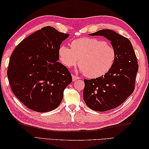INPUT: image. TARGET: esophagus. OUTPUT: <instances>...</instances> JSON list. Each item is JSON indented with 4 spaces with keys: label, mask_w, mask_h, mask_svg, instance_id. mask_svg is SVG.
<instances>
[{
    "label": "esophagus",
    "mask_w": 149,
    "mask_h": 149,
    "mask_svg": "<svg viewBox=\"0 0 149 149\" xmlns=\"http://www.w3.org/2000/svg\"><path fill=\"white\" fill-rule=\"evenodd\" d=\"M72 78H73V81H75L76 80L79 79V77H78V76H76L75 75H73L72 76Z\"/></svg>",
    "instance_id": "34e87169"
}]
</instances>
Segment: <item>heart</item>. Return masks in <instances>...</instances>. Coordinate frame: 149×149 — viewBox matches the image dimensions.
<instances>
[{
  "label": "heart",
  "instance_id": "1",
  "mask_svg": "<svg viewBox=\"0 0 149 149\" xmlns=\"http://www.w3.org/2000/svg\"><path fill=\"white\" fill-rule=\"evenodd\" d=\"M71 48L62 45L58 49L61 62L67 68L78 61L80 71L89 78H97L107 73L116 60V51L109 43L96 38L73 40ZM79 61H78V59Z\"/></svg>",
  "mask_w": 149,
  "mask_h": 149
}]
</instances>
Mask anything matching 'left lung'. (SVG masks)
<instances>
[{"mask_svg":"<svg viewBox=\"0 0 149 149\" xmlns=\"http://www.w3.org/2000/svg\"><path fill=\"white\" fill-rule=\"evenodd\" d=\"M89 35L104 37L116 51L114 65L107 73L84 80L86 104L93 111H109L120 106L134 92L139 69L137 57L130 40L113 30L102 29Z\"/></svg>","mask_w":149,"mask_h":149,"instance_id":"left-lung-1","label":"left lung"}]
</instances>
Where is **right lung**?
I'll return each mask as SVG.
<instances>
[{"label":"right lung","instance_id":"add662e5","mask_svg":"<svg viewBox=\"0 0 149 149\" xmlns=\"http://www.w3.org/2000/svg\"><path fill=\"white\" fill-rule=\"evenodd\" d=\"M69 34L45 26L24 39L10 58L7 76L12 91L29 109L49 112L59 106L71 73L59 60L58 49Z\"/></svg>","mask_w":149,"mask_h":149}]
</instances>
